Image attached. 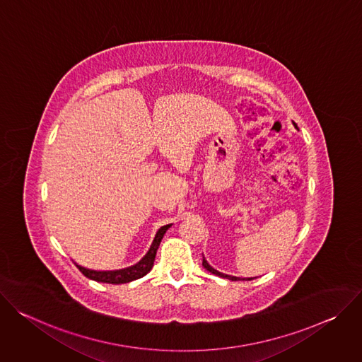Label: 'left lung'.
<instances>
[{
	"instance_id": "obj_1",
	"label": "left lung",
	"mask_w": 362,
	"mask_h": 362,
	"mask_svg": "<svg viewBox=\"0 0 362 362\" xmlns=\"http://www.w3.org/2000/svg\"><path fill=\"white\" fill-rule=\"evenodd\" d=\"M202 265H203V268H204L206 271H209L211 274H214V275H218V276H221V278H226V279H229V281H250V279H253V278H239V276H232V275H226V274H222V272L216 271L215 268H212V267L208 264V261L204 259V256H203V262H202Z\"/></svg>"
}]
</instances>
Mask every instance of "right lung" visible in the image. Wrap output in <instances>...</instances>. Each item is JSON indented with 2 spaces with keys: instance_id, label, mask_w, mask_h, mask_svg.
<instances>
[{
  "instance_id": "right-lung-1",
  "label": "right lung",
  "mask_w": 362,
  "mask_h": 362,
  "mask_svg": "<svg viewBox=\"0 0 362 362\" xmlns=\"http://www.w3.org/2000/svg\"><path fill=\"white\" fill-rule=\"evenodd\" d=\"M170 226H172V223L162 226L158 230L156 236H154V239L151 242V246L147 250V253L141 257V259L137 264H134V265H132L129 268L116 269V271H93V269L83 268L80 265H77V268L88 279H93V281H97V282H103V284L119 285V284H127V282L136 281L139 278H143L146 274H148L151 271L153 264H154V257H156V252L159 249V245H160L166 230Z\"/></svg>"
}]
</instances>
